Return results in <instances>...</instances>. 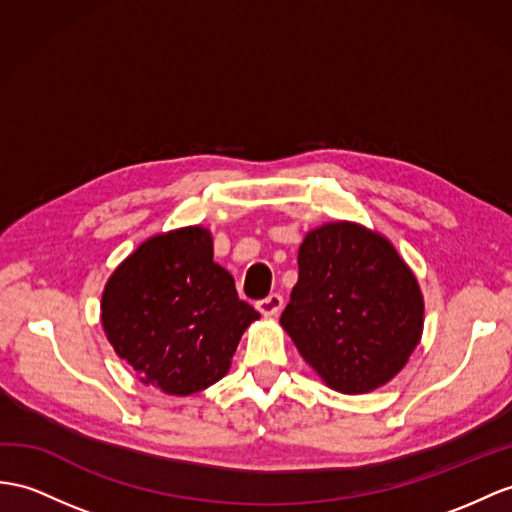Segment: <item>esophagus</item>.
<instances>
[{
	"label": "esophagus",
	"instance_id": "esophagus-1",
	"mask_svg": "<svg viewBox=\"0 0 512 512\" xmlns=\"http://www.w3.org/2000/svg\"><path fill=\"white\" fill-rule=\"evenodd\" d=\"M282 306H284V299H282L280 293H271L265 299H258V302H256V308L265 317H276L282 310Z\"/></svg>",
	"mask_w": 512,
	"mask_h": 512
}]
</instances>
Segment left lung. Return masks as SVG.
<instances>
[{"label": "left lung", "mask_w": 512, "mask_h": 512, "mask_svg": "<svg viewBox=\"0 0 512 512\" xmlns=\"http://www.w3.org/2000/svg\"><path fill=\"white\" fill-rule=\"evenodd\" d=\"M297 265L280 323L321 380L356 395L397 376L421 339L423 297L395 247L334 221L306 234Z\"/></svg>", "instance_id": "1"}]
</instances>
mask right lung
Listing matches in <instances>:
<instances>
[{
  "label": "right lung",
  "mask_w": 512,
  "mask_h": 512,
  "mask_svg": "<svg viewBox=\"0 0 512 512\" xmlns=\"http://www.w3.org/2000/svg\"><path fill=\"white\" fill-rule=\"evenodd\" d=\"M258 317L213 260V236L202 226L141 243L102 295V326L117 356L169 395H191L226 376Z\"/></svg>",
  "instance_id": "1"
}]
</instances>
